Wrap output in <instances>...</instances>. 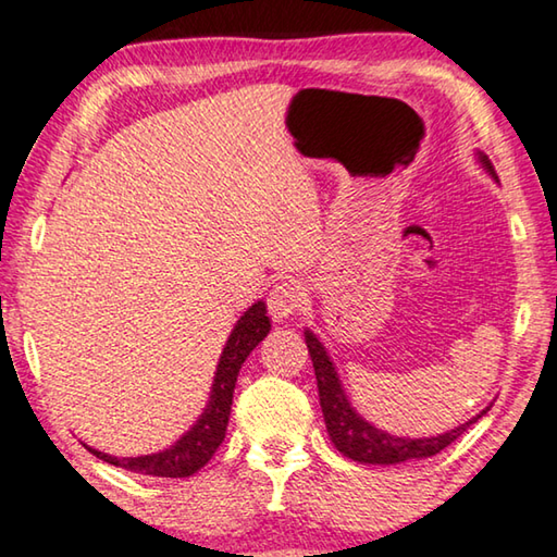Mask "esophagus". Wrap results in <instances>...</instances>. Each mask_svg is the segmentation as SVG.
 Segmentation results:
<instances>
[{"instance_id":"esophagus-1","label":"esophagus","mask_w":557,"mask_h":557,"mask_svg":"<svg viewBox=\"0 0 557 557\" xmlns=\"http://www.w3.org/2000/svg\"><path fill=\"white\" fill-rule=\"evenodd\" d=\"M304 304H306L304 286H300L294 278H286V281H281V284L273 286L269 290V298H267V306H269V313L273 321H284V318L294 315L296 311H300V306Z\"/></svg>"}]
</instances>
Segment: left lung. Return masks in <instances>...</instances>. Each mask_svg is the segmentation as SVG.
Here are the masks:
<instances>
[{
    "instance_id": "1",
    "label": "left lung",
    "mask_w": 557,
    "mask_h": 557,
    "mask_svg": "<svg viewBox=\"0 0 557 557\" xmlns=\"http://www.w3.org/2000/svg\"><path fill=\"white\" fill-rule=\"evenodd\" d=\"M481 165H484L491 175L496 177L494 165H491L486 154H481ZM306 345L308 352H311L313 368H315V380H318V397H321V409L325 419V430L331 442L335 444L343 457L360 463H399L409 459H426L446 449L451 442H457L459 436L469 430V426L476 422L481 414H486V409L467 424L457 426V430L444 432L440 436H432V440H403V436H392L387 432L377 430L370 422L355 412L350 407L348 397H345V389L338 380V372H335L331 358H327L325 348L321 341L315 338L311 331H306Z\"/></svg>"
}]
</instances>
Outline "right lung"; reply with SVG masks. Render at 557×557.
I'll list each match as a JSON object with an SVG mask.
<instances>
[{
  "mask_svg": "<svg viewBox=\"0 0 557 557\" xmlns=\"http://www.w3.org/2000/svg\"><path fill=\"white\" fill-rule=\"evenodd\" d=\"M271 331V321L267 315V304L259 300L246 311L239 321H236L230 341L224 345L222 358L216 364V375L212 385V395H209V405L197 419V424L189 430L177 444H172L170 449L148 454V457H131V459H117L111 454L96 451L86 446L90 454H96L98 459H103L113 467H121L135 473H148V476H162V479H185L193 476L205 463L214 457L219 444L224 442L226 424H230L232 412V397L236 375H239L244 360L249 358V352L267 338Z\"/></svg>",
  "mask_w": 557,
  "mask_h": 557,
  "instance_id": "1",
  "label": "right lung"
}]
</instances>
